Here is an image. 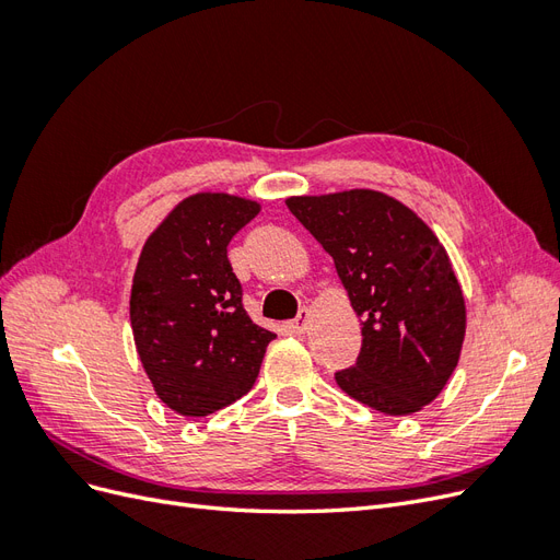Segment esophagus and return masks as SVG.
<instances>
[{
	"label": "esophagus",
	"mask_w": 560,
	"mask_h": 560,
	"mask_svg": "<svg viewBox=\"0 0 560 560\" xmlns=\"http://www.w3.org/2000/svg\"><path fill=\"white\" fill-rule=\"evenodd\" d=\"M308 327H311V311H308V308H301L299 315L290 322V329H292L294 334H306Z\"/></svg>",
	"instance_id": "1"
}]
</instances>
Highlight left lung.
<instances>
[{
    "instance_id": "8db88e82",
    "label": "left lung",
    "mask_w": 560,
    "mask_h": 560,
    "mask_svg": "<svg viewBox=\"0 0 560 560\" xmlns=\"http://www.w3.org/2000/svg\"><path fill=\"white\" fill-rule=\"evenodd\" d=\"M287 208L334 259L362 317L358 362L336 371L346 395L387 416L420 411L460 360L465 299L444 245L381 191L294 196Z\"/></svg>"
}]
</instances>
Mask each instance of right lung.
<instances>
[{
  "instance_id": "1",
  "label": "right lung",
  "mask_w": 560,
  "mask_h": 560,
  "mask_svg": "<svg viewBox=\"0 0 560 560\" xmlns=\"http://www.w3.org/2000/svg\"><path fill=\"white\" fill-rule=\"evenodd\" d=\"M259 214L254 200L196 194L149 235L130 292L135 346L156 395L202 418L247 395L276 334L243 306L226 247Z\"/></svg>"
}]
</instances>
